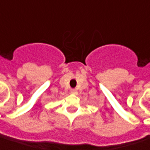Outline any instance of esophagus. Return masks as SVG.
Here are the masks:
<instances>
[{"mask_svg":"<svg viewBox=\"0 0 150 150\" xmlns=\"http://www.w3.org/2000/svg\"><path fill=\"white\" fill-rule=\"evenodd\" d=\"M71 93L72 94H77V93H78V91L75 89V88H72V89L71 90Z\"/></svg>","mask_w":150,"mask_h":150,"instance_id":"1","label":"esophagus"}]
</instances>
